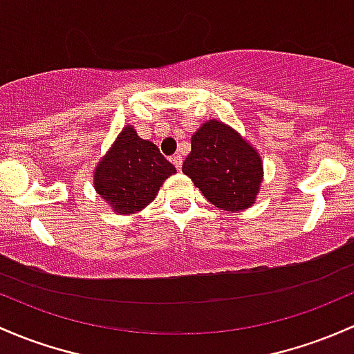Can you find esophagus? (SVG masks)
<instances>
[{
  "mask_svg": "<svg viewBox=\"0 0 354 354\" xmlns=\"http://www.w3.org/2000/svg\"><path fill=\"white\" fill-rule=\"evenodd\" d=\"M171 162L176 166L178 171H180L181 166H183V159H181V156H173V158H171Z\"/></svg>",
  "mask_w": 354,
  "mask_h": 354,
  "instance_id": "34e87169",
  "label": "esophagus"
}]
</instances>
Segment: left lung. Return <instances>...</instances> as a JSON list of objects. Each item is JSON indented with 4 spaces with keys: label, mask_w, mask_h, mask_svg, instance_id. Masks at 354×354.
Returning a JSON list of instances; mask_svg holds the SVG:
<instances>
[{
    "label": "left lung",
    "mask_w": 354,
    "mask_h": 354,
    "mask_svg": "<svg viewBox=\"0 0 354 354\" xmlns=\"http://www.w3.org/2000/svg\"><path fill=\"white\" fill-rule=\"evenodd\" d=\"M183 173L212 205L227 212L252 207L265 176L256 147L217 118L203 122L192 136Z\"/></svg>",
    "instance_id": "obj_1"
}]
</instances>
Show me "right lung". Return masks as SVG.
I'll use <instances>...</instances> for the list:
<instances>
[{"mask_svg": "<svg viewBox=\"0 0 354 354\" xmlns=\"http://www.w3.org/2000/svg\"><path fill=\"white\" fill-rule=\"evenodd\" d=\"M174 173L154 142L125 125L93 171V185L115 214L132 215L146 208Z\"/></svg>", "mask_w": 354, "mask_h": 354, "instance_id": "add662e5", "label": "right lung"}]
</instances>
